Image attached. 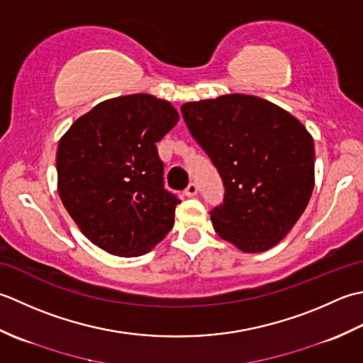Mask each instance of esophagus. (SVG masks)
Returning a JSON list of instances; mask_svg holds the SVG:
<instances>
[{
	"instance_id": "esophagus-1",
	"label": "esophagus",
	"mask_w": 363,
	"mask_h": 363,
	"mask_svg": "<svg viewBox=\"0 0 363 363\" xmlns=\"http://www.w3.org/2000/svg\"><path fill=\"white\" fill-rule=\"evenodd\" d=\"M184 196H186V197L197 196V184L191 182L188 186H186V189H184Z\"/></svg>"
}]
</instances>
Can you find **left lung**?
<instances>
[{
  "mask_svg": "<svg viewBox=\"0 0 363 363\" xmlns=\"http://www.w3.org/2000/svg\"><path fill=\"white\" fill-rule=\"evenodd\" d=\"M182 114L224 182V203L210 213L214 230L247 254L276 246L312 197V135L285 109L254 95L189 101Z\"/></svg>",
  "mask_w": 363,
  "mask_h": 363,
  "instance_id": "1",
  "label": "left lung"
}]
</instances>
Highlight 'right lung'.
Masks as SVG:
<instances>
[{"instance_id": "1", "label": "right lung", "mask_w": 363, "mask_h": 363, "mask_svg": "<svg viewBox=\"0 0 363 363\" xmlns=\"http://www.w3.org/2000/svg\"><path fill=\"white\" fill-rule=\"evenodd\" d=\"M166 100L133 94L99 103L72 123L56 153L57 192L78 228L117 257L152 250L174 227L157 143L179 122Z\"/></svg>"}]
</instances>
